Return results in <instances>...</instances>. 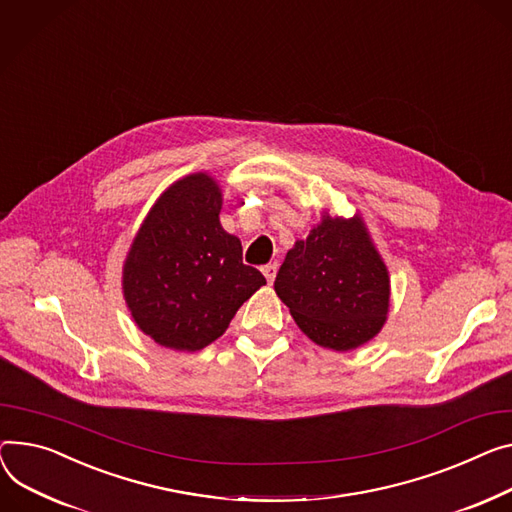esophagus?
Here are the masks:
<instances>
[{"label": "esophagus", "mask_w": 512, "mask_h": 512, "mask_svg": "<svg viewBox=\"0 0 512 512\" xmlns=\"http://www.w3.org/2000/svg\"><path fill=\"white\" fill-rule=\"evenodd\" d=\"M261 271H263V276H265L267 284H274V280H276V271H278V265H276V263L263 265V267H261Z\"/></svg>", "instance_id": "obj_1"}]
</instances>
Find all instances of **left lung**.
<instances>
[{
    "label": "left lung",
    "instance_id": "8db88e82",
    "mask_svg": "<svg viewBox=\"0 0 512 512\" xmlns=\"http://www.w3.org/2000/svg\"><path fill=\"white\" fill-rule=\"evenodd\" d=\"M274 288L300 331L335 352L370 342L387 321L389 271L358 214H323L288 251Z\"/></svg>",
    "mask_w": 512,
    "mask_h": 512
}]
</instances>
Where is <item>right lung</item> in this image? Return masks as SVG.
<instances>
[{
	"label": "right lung",
	"instance_id": "1",
	"mask_svg": "<svg viewBox=\"0 0 512 512\" xmlns=\"http://www.w3.org/2000/svg\"><path fill=\"white\" fill-rule=\"evenodd\" d=\"M222 191L195 173L170 185L148 212L123 263L133 321L156 344L197 352L230 325L265 278L220 224Z\"/></svg>",
	"mask_w": 512,
	"mask_h": 512
}]
</instances>
